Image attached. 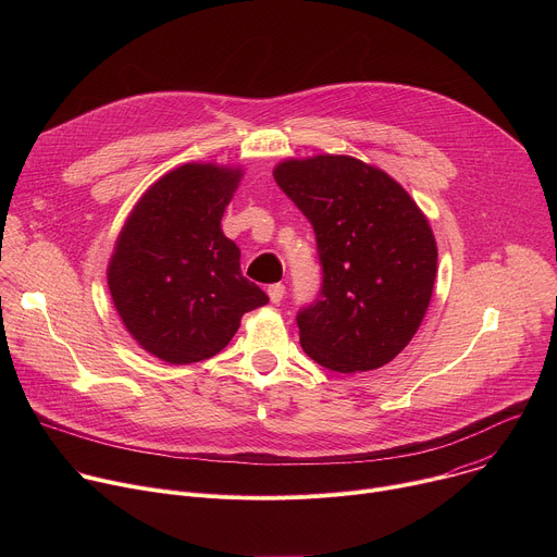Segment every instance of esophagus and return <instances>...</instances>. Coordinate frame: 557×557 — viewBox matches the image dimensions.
<instances>
[{"label": "esophagus", "mask_w": 557, "mask_h": 557, "mask_svg": "<svg viewBox=\"0 0 557 557\" xmlns=\"http://www.w3.org/2000/svg\"><path fill=\"white\" fill-rule=\"evenodd\" d=\"M284 284H271L269 288H267V293H269V299L273 301V304H280L282 301V297H284Z\"/></svg>", "instance_id": "34e87169"}]
</instances>
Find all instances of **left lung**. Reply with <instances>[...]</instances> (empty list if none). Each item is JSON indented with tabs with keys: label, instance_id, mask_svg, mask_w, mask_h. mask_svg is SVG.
<instances>
[{
	"label": "left lung",
	"instance_id": "obj_1",
	"mask_svg": "<svg viewBox=\"0 0 557 557\" xmlns=\"http://www.w3.org/2000/svg\"><path fill=\"white\" fill-rule=\"evenodd\" d=\"M275 183L310 220L324 269L320 297L297 314L299 344L320 366L389 363L428 312L438 249L412 196L355 156L286 158Z\"/></svg>",
	"mask_w": 557,
	"mask_h": 557
}]
</instances>
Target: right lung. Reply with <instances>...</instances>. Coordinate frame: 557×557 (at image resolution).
Returning a JSON list of instances; mask_svg holds the SVG:
<instances>
[{"label": "right lung", "mask_w": 557, "mask_h": 557, "mask_svg": "<svg viewBox=\"0 0 557 557\" xmlns=\"http://www.w3.org/2000/svg\"><path fill=\"white\" fill-rule=\"evenodd\" d=\"M245 170L185 163L158 178L129 211L108 264L125 331L149 355L187 366L218 355L267 293L240 271L222 215Z\"/></svg>", "instance_id": "add662e5"}]
</instances>
